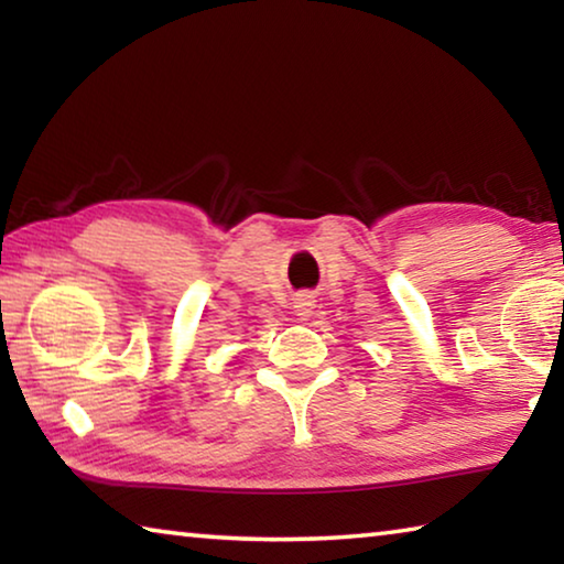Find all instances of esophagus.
I'll list each match as a JSON object with an SVG mask.
<instances>
[{
	"label": "esophagus",
	"instance_id": "esophagus-1",
	"mask_svg": "<svg viewBox=\"0 0 564 564\" xmlns=\"http://www.w3.org/2000/svg\"><path fill=\"white\" fill-rule=\"evenodd\" d=\"M295 316H303V318H308L311 313H313V308H316V301H313V295H299V299H295Z\"/></svg>",
	"mask_w": 564,
	"mask_h": 564
}]
</instances>
